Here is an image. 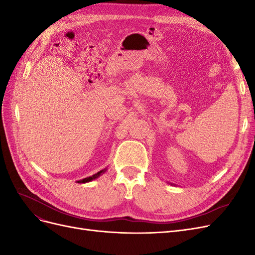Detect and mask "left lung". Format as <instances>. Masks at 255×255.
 <instances>
[{"label": "left lung", "instance_id": "1", "mask_svg": "<svg viewBox=\"0 0 255 255\" xmlns=\"http://www.w3.org/2000/svg\"><path fill=\"white\" fill-rule=\"evenodd\" d=\"M171 185H172V184H171Z\"/></svg>", "mask_w": 255, "mask_h": 255}]
</instances>
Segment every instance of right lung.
Wrapping results in <instances>:
<instances>
[{
  "label": "right lung",
  "mask_w": 255,
  "mask_h": 255,
  "mask_svg": "<svg viewBox=\"0 0 255 255\" xmlns=\"http://www.w3.org/2000/svg\"><path fill=\"white\" fill-rule=\"evenodd\" d=\"M106 170H107V168L103 169V170H101V171L97 172V173H96V174H94V175L88 176V177H85V179L78 181V183H88V182H91L92 180H96V179H98V177H99L100 175H102V174H103V173H104Z\"/></svg>",
  "instance_id": "1"
}]
</instances>
